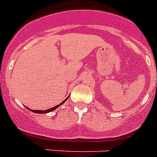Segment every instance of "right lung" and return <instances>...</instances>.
<instances>
[{
    "instance_id": "add662e5",
    "label": "right lung",
    "mask_w": 157,
    "mask_h": 157,
    "mask_svg": "<svg viewBox=\"0 0 157 157\" xmlns=\"http://www.w3.org/2000/svg\"><path fill=\"white\" fill-rule=\"evenodd\" d=\"M68 98H69V96L67 97V98H65V100H64L63 102H62V103L59 104V105H55V107H53V108L48 109H46V110H34V109H29V108H28V107H26V108L28 109H29L30 111L33 112V113H41V114H42V113H50V112H52V111H54V110H55V109H57L58 107H59V106H60L61 105H62V104H63L64 102H65V101H66V100L68 99Z\"/></svg>"
}]
</instances>
